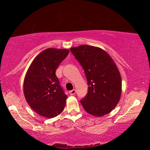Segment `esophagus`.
<instances>
[{"label": "esophagus", "instance_id": "1", "mask_svg": "<svg viewBox=\"0 0 150 150\" xmlns=\"http://www.w3.org/2000/svg\"><path fill=\"white\" fill-rule=\"evenodd\" d=\"M75 93H76L75 89H73L71 91H69V93L71 95H74L75 94Z\"/></svg>", "mask_w": 150, "mask_h": 150}]
</instances>
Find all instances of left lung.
Masks as SVG:
<instances>
[{
  "label": "left lung",
  "mask_w": 150,
  "mask_h": 150,
  "mask_svg": "<svg viewBox=\"0 0 150 150\" xmlns=\"http://www.w3.org/2000/svg\"><path fill=\"white\" fill-rule=\"evenodd\" d=\"M71 52L85 71L88 93L81 103L86 112L102 116L113 110L122 93L120 73L107 52L88 45L71 47Z\"/></svg>",
  "instance_id": "8db88e82"
}]
</instances>
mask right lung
Returning <instances> with one entry per match:
<instances>
[{
    "mask_svg": "<svg viewBox=\"0 0 150 150\" xmlns=\"http://www.w3.org/2000/svg\"><path fill=\"white\" fill-rule=\"evenodd\" d=\"M69 53L67 49L47 48L35 57L27 71L24 81L25 98L40 116L54 118L65 108L67 96L55 71Z\"/></svg>",
    "mask_w": 150,
    "mask_h": 150,
    "instance_id": "right-lung-1",
    "label": "right lung"
}]
</instances>
